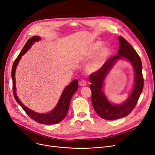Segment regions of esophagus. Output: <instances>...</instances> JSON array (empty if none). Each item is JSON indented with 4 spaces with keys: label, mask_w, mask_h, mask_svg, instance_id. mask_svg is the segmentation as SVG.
Here are the masks:
<instances>
[{
    "label": "esophagus",
    "mask_w": 155,
    "mask_h": 155,
    "mask_svg": "<svg viewBox=\"0 0 155 155\" xmlns=\"http://www.w3.org/2000/svg\"><path fill=\"white\" fill-rule=\"evenodd\" d=\"M79 85H80V86H81V87H84V86H86L87 83H86V82H85L84 80H81V81H80Z\"/></svg>",
    "instance_id": "obj_1"
}]
</instances>
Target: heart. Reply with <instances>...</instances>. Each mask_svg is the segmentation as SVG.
Instances as JSON below:
<instances>
[{
    "instance_id": "b5f03b06",
    "label": "heart",
    "mask_w": 155,
    "mask_h": 155,
    "mask_svg": "<svg viewBox=\"0 0 155 155\" xmlns=\"http://www.w3.org/2000/svg\"><path fill=\"white\" fill-rule=\"evenodd\" d=\"M103 43L101 42L97 41V42L91 44L87 49L86 53V56L87 57H92L98 51L97 55L94 60L90 61L87 67V70L91 73L98 70L101 68L105 60L110 54V49L105 46L101 47Z\"/></svg>"
}]
</instances>
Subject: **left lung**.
<instances>
[{
    "label": "left lung",
    "instance_id": "obj_1",
    "mask_svg": "<svg viewBox=\"0 0 155 155\" xmlns=\"http://www.w3.org/2000/svg\"><path fill=\"white\" fill-rule=\"evenodd\" d=\"M120 47L118 55L108 60L101 68L89 77L91 91V102L96 113L105 120H117L128 115L135 107L143 88L142 64L140 57L134 48L122 37H118ZM121 59L132 64L134 72V83L128 98L120 104H112L103 91L104 80L116 61Z\"/></svg>",
    "mask_w": 155,
    "mask_h": 155
}]
</instances>
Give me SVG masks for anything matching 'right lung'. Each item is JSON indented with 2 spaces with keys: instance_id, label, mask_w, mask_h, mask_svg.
I'll return each mask as SVG.
<instances>
[{
  "instance_id": "obj_1",
  "label": "right lung",
  "mask_w": 155,
  "mask_h": 155,
  "mask_svg": "<svg viewBox=\"0 0 155 155\" xmlns=\"http://www.w3.org/2000/svg\"><path fill=\"white\" fill-rule=\"evenodd\" d=\"M40 39L41 37L37 35L34 36L32 38L28 39L25 45L23 47L22 50L20 51V53L14 61L12 68L13 93L14 98L17 102L21 106L23 110L31 118L39 123H42V124L54 125L57 124V123H58L61 121H62L67 115L71 98L78 88V81L77 78L74 79L68 86H67L65 88L55 107L52 110L47 113H37L25 107L22 103L20 101V100L17 95L16 93V84L15 76L17 66L19 63V61L21 59L22 56L27 52L28 49H30V48L32 46V45L35 42H38V41L40 40Z\"/></svg>"
}]
</instances>
